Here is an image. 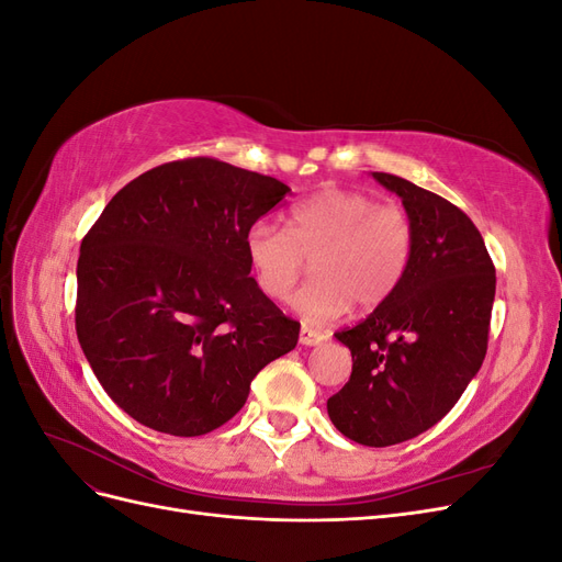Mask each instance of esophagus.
Returning <instances> with one entry per match:
<instances>
[{
    "label": "esophagus",
    "instance_id": "34e87169",
    "mask_svg": "<svg viewBox=\"0 0 562 562\" xmlns=\"http://www.w3.org/2000/svg\"><path fill=\"white\" fill-rule=\"evenodd\" d=\"M323 342V333H318V330H314V328H310V326H302L300 328V345H304V347H316V345H321Z\"/></svg>",
    "mask_w": 562,
    "mask_h": 562
}]
</instances>
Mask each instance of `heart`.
Returning <instances> with one entry per match:
<instances>
[{
	"label": "heart",
	"mask_w": 562,
	"mask_h": 562,
	"mask_svg": "<svg viewBox=\"0 0 562 562\" xmlns=\"http://www.w3.org/2000/svg\"><path fill=\"white\" fill-rule=\"evenodd\" d=\"M415 250L413 217L361 190H323L288 213V229L250 225L248 262L269 300H285L314 260L316 277L293 297L310 323L342 316L356 300L372 310L396 293Z\"/></svg>",
	"instance_id": "obj_1"
}]
</instances>
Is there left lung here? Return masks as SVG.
Listing matches in <instances>:
<instances>
[{"label":"left lung","instance_id":"1","mask_svg":"<svg viewBox=\"0 0 562 562\" xmlns=\"http://www.w3.org/2000/svg\"><path fill=\"white\" fill-rule=\"evenodd\" d=\"M372 178L411 213L415 250L396 293L335 333L353 366L328 415L356 443L386 448L443 419L481 370L497 277L464 211L398 176Z\"/></svg>","mask_w":562,"mask_h":562}]
</instances>
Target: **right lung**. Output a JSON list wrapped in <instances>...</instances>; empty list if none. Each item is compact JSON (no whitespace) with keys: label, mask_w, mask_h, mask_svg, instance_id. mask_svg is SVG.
<instances>
[{"label":"right lung","mask_w":562,"mask_h":562,"mask_svg":"<svg viewBox=\"0 0 562 562\" xmlns=\"http://www.w3.org/2000/svg\"><path fill=\"white\" fill-rule=\"evenodd\" d=\"M291 192L211 157L161 164L119 190L81 241L75 326L108 396L145 427L203 436L295 349L250 277L246 234Z\"/></svg>","instance_id":"1"}]
</instances>
